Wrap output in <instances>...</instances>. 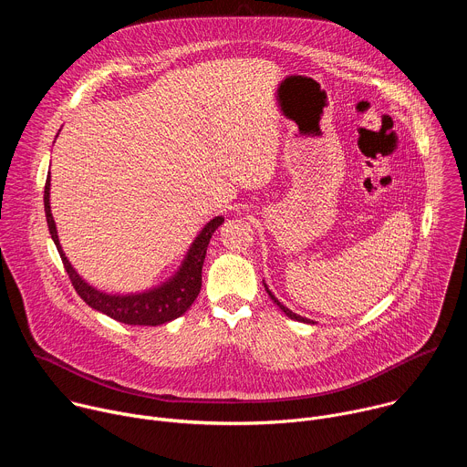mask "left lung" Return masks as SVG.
<instances>
[{
	"label": "left lung",
	"instance_id": "obj_1",
	"mask_svg": "<svg viewBox=\"0 0 467 467\" xmlns=\"http://www.w3.org/2000/svg\"><path fill=\"white\" fill-rule=\"evenodd\" d=\"M264 288H265V292H268V296L272 297V301H274V303H275V305H277V306H279V308H281V310H283V312H285V314H286L290 319H296V321H303V323H314V321H310L308 317H303V316H299V314L292 312L290 308H286L285 305H281V303H279V299H277V297H275V296H274V294L268 290V285H265V283H264Z\"/></svg>",
	"mask_w": 467,
	"mask_h": 467
}]
</instances>
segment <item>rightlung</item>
<instances>
[{"instance_id":"right-lung-1","label":"right lung","mask_w":467,"mask_h":467,"mask_svg":"<svg viewBox=\"0 0 467 467\" xmlns=\"http://www.w3.org/2000/svg\"><path fill=\"white\" fill-rule=\"evenodd\" d=\"M49 186H51V177L47 173L46 186H44V211H46L49 234L57 245L60 258H62L66 274H68L76 292L81 296V299L88 306H92L98 312L107 314L109 317L119 321V323H125V325H151V327L168 323V321L182 316L192 306L199 290H202V270H203L207 247H209V242H211L214 231L223 223L222 216L213 218L202 229V233L195 236V240L192 242V245L181 264V268L175 272V275L171 279H168L161 286H155V288L140 292V294H127V296L107 294V292H101V290L90 286L76 272L70 260L66 258V254L60 247L55 220L51 214Z\"/></svg>"}]
</instances>
